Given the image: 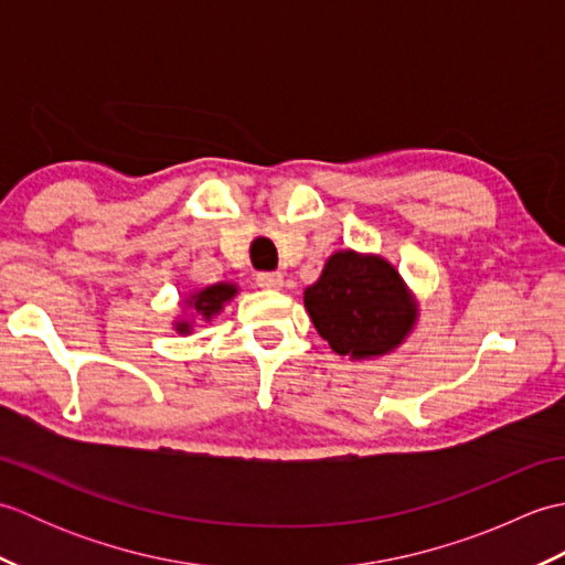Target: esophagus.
<instances>
[{
	"label": "esophagus",
	"instance_id": "1",
	"mask_svg": "<svg viewBox=\"0 0 565 565\" xmlns=\"http://www.w3.org/2000/svg\"><path fill=\"white\" fill-rule=\"evenodd\" d=\"M257 284L262 289H271V291H279L284 286V274L281 271H259L257 274Z\"/></svg>",
	"mask_w": 565,
	"mask_h": 565
}]
</instances>
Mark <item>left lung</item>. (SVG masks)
Returning <instances> with one entry per match:
<instances>
[{"mask_svg": "<svg viewBox=\"0 0 565 565\" xmlns=\"http://www.w3.org/2000/svg\"><path fill=\"white\" fill-rule=\"evenodd\" d=\"M310 320L330 350L352 362L386 356L417 326L413 291L388 259L340 249L303 291Z\"/></svg>", "mask_w": 565, "mask_h": 565, "instance_id": "left-lung-1", "label": "left lung"}]
</instances>
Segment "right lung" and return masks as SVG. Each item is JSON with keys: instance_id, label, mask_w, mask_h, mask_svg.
Here are the masks:
<instances>
[{"instance_id": "obj_1", "label": "right lung", "mask_w": 565, "mask_h": 565, "mask_svg": "<svg viewBox=\"0 0 565 565\" xmlns=\"http://www.w3.org/2000/svg\"><path fill=\"white\" fill-rule=\"evenodd\" d=\"M237 284L233 281H218V284H211L206 289H196L191 291L184 298V313L182 318H177L172 326L179 334H189L194 330V322L203 320V322H211L215 316L221 313V310L233 301L237 296Z\"/></svg>"}]
</instances>
